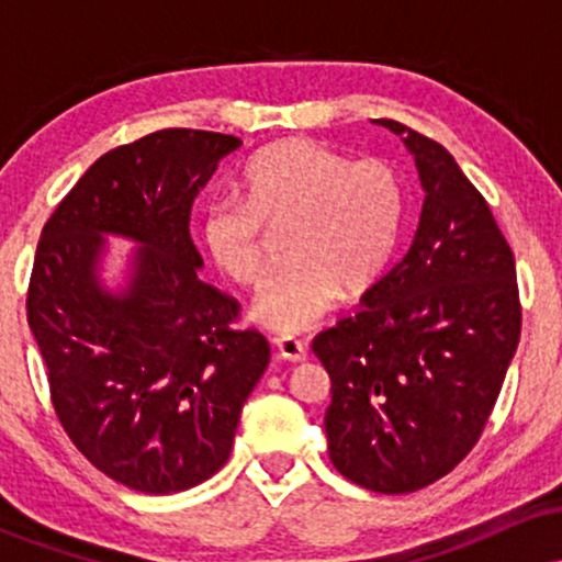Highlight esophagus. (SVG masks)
<instances>
[{
  "label": "esophagus",
  "instance_id": "obj_1",
  "mask_svg": "<svg viewBox=\"0 0 562 562\" xmlns=\"http://www.w3.org/2000/svg\"><path fill=\"white\" fill-rule=\"evenodd\" d=\"M277 357L285 359V362L299 364L306 359V344H301L299 338H290V335H282V338H274Z\"/></svg>",
  "mask_w": 562,
  "mask_h": 562
}]
</instances>
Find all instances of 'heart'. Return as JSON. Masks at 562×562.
Here are the masks:
<instances>
[{
    "label": "heart",
    "mask_w": 562,
    "mask_h": 562,
    "mask_svg": "<svg viewBox=\"0 0 562 562\" xmlns=\"http://www.w3.org/2000/svg\"><path fill=\"white\" fill-rule=\"evenodd\" d=\"M240 200H211L200 240L214 267L254 285L267 232H285V269L267 277L250 317L280 335L317 327L340 299L378 280L404 224V187L383 160H351L312 139H285L245 166Z\"/></svg>",
    "instance_id": "obj_1"
}]
</instances>
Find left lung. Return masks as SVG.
Returning <instances> with one entry per match:
<instances>
[{
	"instance_id": "1",
	"label": "left lung",
	"mask_w": 562,
	"mask_h": 562,
	"mask_svg": "<svg viewBox=\"0 0 562 562\" xmlns=\"http://www.w3.org/2000/svg\"><path fill=\"white\" fill-rule=\"evenodd\" d=\"M423 209L404 259L362 295L357 317L314 338L330 375L325 415L340 475L406 494L447 475L479 441L520 340L515 256L451 153L398 121Z\"/></svg>"
}]
</instances>
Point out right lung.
Returning a JSON list of instances; mask_svg holds the SVG:
<instances>
[{"label":"right lung","instance_id":"add662e5","mask_svg":"<svg viewBox=\"0 0 562 562\" xmlns=\"http://www.w3.org/2000/svg\"><path fill=\"white\" fill-rule=\"evenodd\" d=\"M232 134L164 128L89 166L44 224L29 327L70 441L108 479L177 494L227 462L269 364L237 301L200 280L190 211ZM137 244L108 278L106 237Z\"/></svg>","mask_w":562,"mask_h":562}]
</instances>
